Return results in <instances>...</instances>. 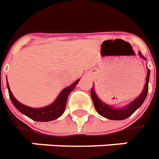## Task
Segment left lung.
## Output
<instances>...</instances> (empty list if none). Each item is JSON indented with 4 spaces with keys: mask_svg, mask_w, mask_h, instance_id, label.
<instances>
[{
    "mask_svg": "<svg viewBox=\"0 0 159 159\" xmlns=\"http://www.w3.org/2000/svg\"><path fill=\"white\" fill-rule=\"evenodd\" d=\"M139 55L143 59L146 60V58L143 57L141 52H139ZM149 76H150V71L148 68H147V77H146V82L143 87V92L133 102L129 103L124 107H115V106H110L103 102L99 97H97V93L95 92L94 87H92L91 90V97H92V102L94 104L95 109L102 116L105 117L109 120H125L128 117L134 113V111L139 109L142 106L143 102L145 101L147 94L148 91V82H149Z\"/></svg>",
    "mask_w": 159,
    "mask_h": 159,
    "instance_id": "8db88e82",
    "label": "left lung"
}]
</instances>
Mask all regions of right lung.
Wrapping results in <instances>:
<instances>
[{"label": "right lung", "mask_w": 159, "mask_h": 159, "mask_svg": "<svg viewBox=\"0 0 159 159\" xmlns=\"http://www.w3.org/2000/svg\"><path fill=\"white\" fill-rule=\"evenodd\" d=\"M79 81L80 79H77L72 84L65 87L64 89L60 92L59 95L57 96V97L53 103H51L50 105L47 106H44V107H41V108L30 107V106H25V105L18 102L12 94L7 81H6V85H7V89H8L9 96L11 100V102L20 113L29 118H30L33 120L39 121V122H47V121L54 120L63 114L65 108H66L68 95L72 92V90L74 89L76 85L79 82Z\"/></svg>", "instance_id": "1"}]
</instances>
